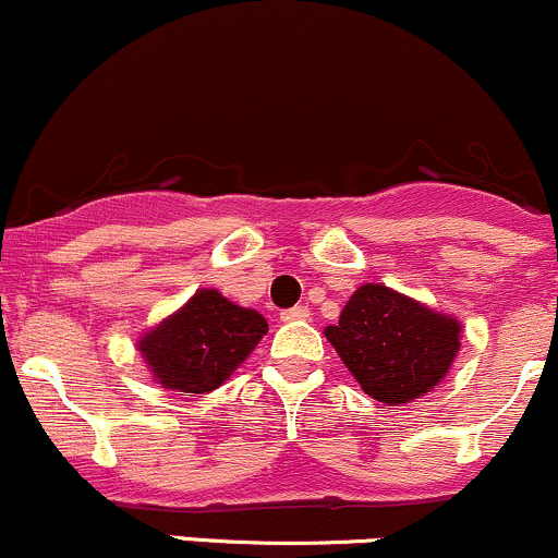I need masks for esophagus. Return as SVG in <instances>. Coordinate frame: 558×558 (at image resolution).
Listing matches in <instances>:
<instances>
[{
    "mask_svg": "<svg viewBox=\"0 0 558 558\" xmlns=\"http://www.w3.org/2000/svg\"><path fill=\"white\" fill-rule=\"evenodd\" d=\"M307 317H310L307 307H291L280 312V320L283 323H299V320H307Z\"/></svg>",
    "mask_w": 558,
    "mask_h": 558,
    "instance_id": "obj_1",
    "label": "esophagus"
}]
</instances>
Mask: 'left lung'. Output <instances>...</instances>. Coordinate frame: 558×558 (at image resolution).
I'll use <instances>...</instances> for the list:
<instances>
[{
    "label": "left lung",
    "mask_w": 558,
    "mask_h": 558,
    "mask_svg": "<svg viewBox=\"0 0 558 558\" xmlns=\"http://www.w3.org/2000/svg\"><path fill=\"white\" fill-rule=\"evenodd\" d=\"M326 336L365 395L387 405L437 387L461 347L458 320L378 283L360 286Z\"/></svg>",
    "instance_id": "8db88e82"
}]
</instances>
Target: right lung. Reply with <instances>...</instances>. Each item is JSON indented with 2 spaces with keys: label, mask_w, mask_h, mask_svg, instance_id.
I'll use <instances>...</instances> for the list:
<instances>
[{
  "label": "right lung",
  "mask_w": 558,
  "mask_h": 558,
  "mask_svg": "<svg viewBox=\"0 0 558 558\" xmlns=\"http://www.w3.org/2000/svg\"><path fill=\"white\" fill-rule=\"evenodd\" d=\"M267 333L259 312L204 289L140 341L145 363L167 389L204 395L222 387Z\"/></svg>",
  "instance_id": "obj_1"
}]
</instances>
